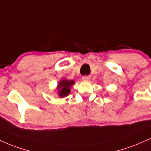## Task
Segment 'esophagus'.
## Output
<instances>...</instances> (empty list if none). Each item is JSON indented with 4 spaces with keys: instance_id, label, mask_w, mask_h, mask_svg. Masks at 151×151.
I'll return each instance as SVG.
<instances>
[{
    "instance_id": "obj_1",
    "label": "esophagus",
    "mask_w": 151,
    "mask_h": 151,
    "mask_svg": "<svg viewBox=\"0 0 151 151\" xmlns=\"http://www.w3.org/2000/svg\"><path fill=\"white\" fill-rule=\"evenodd\" d=\"M91 79V76H83L82 77L83 81H88Z\"/></svg>"
}]
</instances>
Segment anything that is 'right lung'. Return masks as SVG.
<instances>
[{
  "label": "right lung",
  "instance_id": "right-lung-1",
  "mask_svg": "<svg viewBox=\"0 0 151 151\" xmlns=\"http://www.w3.org/2000/svg\"><path fill=\"white\" fill-rule=\"evenodd\" d=\"M75 83L74 80H68L63 79L58 82L57 86V94L60 98H65L68 96L71 92V87Z\"/></svg>",
  "mask_w": 151,
  "mask_h": 151
}]
</instances>
